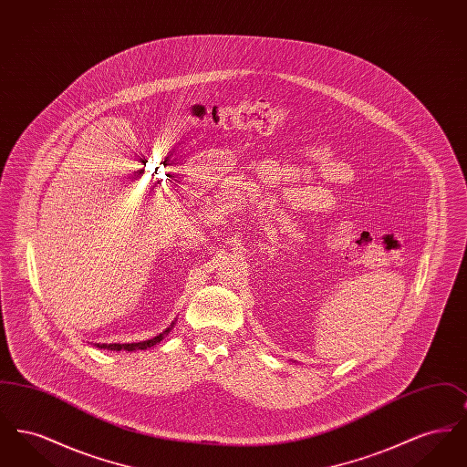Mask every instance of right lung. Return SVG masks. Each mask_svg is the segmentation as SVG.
Returning a JSON list of instances; mask_svg holds the SVG:
<instances>
[{
	"label": "right lung",
	"mask_w": 467,
	"mask_h": 467,
	"mask_svg": "<svg viewBox=\"0 0 467 467\" xmlns=\"http://www.w3.org/2000/svg\"><path fill=\"white\" fill-rule=\"evenodd\" d=\"M173 327V326H171ZM171 327H168L166 331L162 334H159L156 337H152V339H147V341H140V343H96V347L98 348H103V350H113V352H120V350H128V352H134V350H145V348H150V347H154L156 343H159L162 337H164V334L170 333L171 331Z\"/></svg>",
	"instance_id": "obj_1"
}]
</instances>
